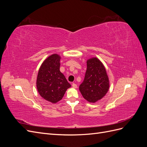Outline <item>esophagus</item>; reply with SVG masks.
I'll use <instances>...</instances> for the list:
<instances>
[{
    "mask_svg": "<svg viewBox=\"0 0 147 147\" xmlns=\"http://www.w3.org/2000/svg\"><path fill=\"white\" fill-rule=\"evenodd\" d=\"M72 87L73 88H77V85L75 83H72Z\"/></svg>",
    "mask_w": 147,
    "mask_h": 147,
    "instance_id": "1",
    "label": "esophagus"
}]
</instances>
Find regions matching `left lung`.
I'll list each match as a JSON object with an SVG mask.
<instances>
[{
  "label": "left lung",
  "instance_id": "8db88e82",
  "mask_svg": "<svg viewBox=\"0 0 147 147\" xmlns=\"http://www.w3.org/2000/svg\"><path fill=\"white\" fill-rule=\"evenodd\" d=\"M87 69L83 82L79 87L82 95L88 102L95 103L106 95L110 81L103 63L96 57L87 59Z\"/></svg>",
  "mask_w": 147,
  "mask_h": 147
}]
</instances>
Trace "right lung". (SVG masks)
<instances>
[{
    "instance_id": "right-lung-1",
    "label": "right lung",
    "mask_w": 147,
    "mask_h": 147,
    "mask_svg": "<svg viewBox=\"0 0 147 147\" xmlns=\"http://www.w3.org/2000/svg\"><path fill=\"white\" fill-rule=\"evenodd\" d=\"M61 59V56L56 53L47 57L40 67L37 77L36 86L39 94L53 104L63 99L67 90L71 87L60 71Z\"/></svg>"
}]
</instances>
